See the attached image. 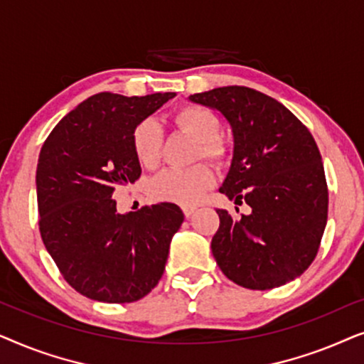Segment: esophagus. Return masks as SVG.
<instances>
[{"instance_id": "34e87169", "label": "esophagus", "mask_w": 364, "mask_h": 364, "mask_svg": "<svg viewBox=\"0 0 364 364\" xmlns=\"http://www.w3.org/2000/svg\"><path fill=\"white\" fill-rule=\"evenodd\" d=\"M182 212H183V215L186 217H191L193 212H196V207H191V205H186V207H182Z\"/></svg>"}]
</instances>
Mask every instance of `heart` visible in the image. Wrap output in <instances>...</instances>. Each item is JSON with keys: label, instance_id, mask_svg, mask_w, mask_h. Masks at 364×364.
I'll return each mask as SVG.
<instances>
[{"label": "heart", "instance_id": "heart-1", "mask_svg": "<svg viewBox=\"0 0 364 364\" xmlns=\"http://www.w3.org/2000/svg\"><path fill=\"white\" fill-rule=\"evenodd\" d=\"M172 122L197 141L196 157L208 159L220 166L227 157V144L218 137L222 122L210 109L187 104L172 114ZM132 152L137 162L146 168L157 167L162 151V129L154 119H142L131 134ZM215 176L210 166L196 164L191 168H167L151 182L149 192L159 202H172L192 205L200 200L203 193L213 186Z\"/></svg>", "mask_w": 364, "mask_h": 364}]
</instances>
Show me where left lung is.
I'll use <instances>...</instances> for the list:
<instances>
[{"label":"left lung","mask_w":364,"mask_h":364,"mask_svg":"<svg viewBox=\"0 0 364 364\" xmlns=\"http://www.w3.org/2000/svg\"><path fill=\"white\" fill-rule=\"evenodd\" d=\"M191 101L217 109L230 122L233 159L220 192L252 207L238 220L217 210V265L228 280L250 290L295 280L315 260L328 218V186L315 139L282 102L252 87H217Z\"/></svg>","instance_id":"1"}]
</instances>
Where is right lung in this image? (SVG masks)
Masks as SVG:
<instances>
[{
	"label": "right lung",
	"instance_id": "obj_1",
	"mask_svg": "<svg viewBox=\"0 0 364 364\" xmlns=\"http://www.w3.org/2000/svg\"><path fill=\"white\" fill-rule=\"evenodd\" d=\"M176 92H99L64 116L36 168L39 232L64 280L104 303H132L161 280L183 222L176 203L117 213L112 193L141 177L131 134Z\"/></svg>",
	"mask_w": 364,
	"mask_h": 364
}]
</instances>
